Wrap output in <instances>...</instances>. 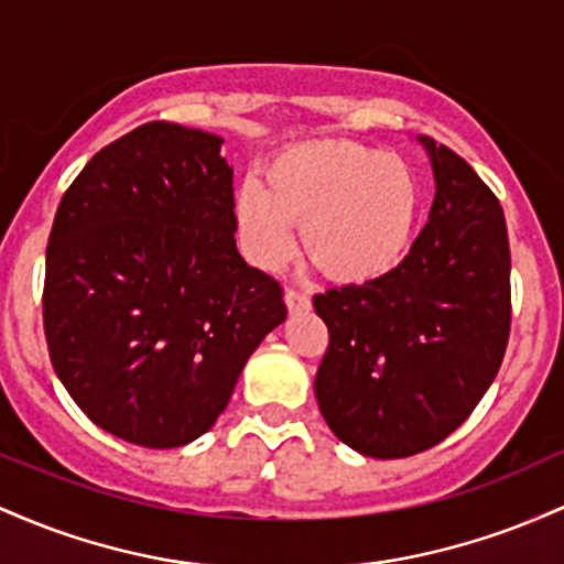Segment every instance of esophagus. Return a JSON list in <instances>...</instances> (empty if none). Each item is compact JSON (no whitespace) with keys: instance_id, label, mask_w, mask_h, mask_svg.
<instances>
[{"instance_id":"esophagus-1","label":"esophagus","mask_w":564,"mask_h":564,"mask_svg":"<svg viewBox=\"0 0 564 564\" xmlns=\"http://www.w3.org/2000/svg\"><path fill=\"white\" fill-rule=\"evenodd\" d=\"M284 303H288V312L295 314L306 312V308L312 306V299H308L306 293H299V290H288V293H284Z\"/></svg>"}]
</instances>
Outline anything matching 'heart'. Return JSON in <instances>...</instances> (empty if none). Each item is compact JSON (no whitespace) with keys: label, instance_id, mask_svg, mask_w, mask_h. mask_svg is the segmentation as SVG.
I'll use <instances>...</instances> for the list:
<instances>
[{"label":"heart","instance_id":"heart-1","mask_svg":"<svg viewBox=\"0 0 564 564\" xmlns=\"http://www.w3.org/2000/svg\"><path fill=\"white\" fill-rule=\"evenodd\" d=\"M421 183L394 154L357 143H303L265 164V186L245 181L234 224L245 256L280 269L303 248L340 282H370L397 269L413 242Z\"/></svg>","mask_w":564,"mask_h":564}]
</instances>
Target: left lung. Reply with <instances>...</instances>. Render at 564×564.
<instances>
[{
	"label": "left lung",
	"mask_w": 564,
	"mask_h": 564,
	"mask_svg": "<svg viewBox=\"0 0 564 564\" xmlns=\"http://www.w3.org/2000/svg\"><path fill=\"white\" fill-rule=\"evenodd\" d=\"M436 194L404 261L314 295L330 346L314 394L330 432L370 458L440 445L498 376L511 325V256L496 194L447 145L419 135Z\"/></svg>",
	"instance_id": "obj_1"
}]
</instances>
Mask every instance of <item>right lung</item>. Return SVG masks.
I'll return each mask as SVG.
<instances>
[{
  "label": "right lung",
  "mask_w": 564,
  "mask_h": 564,
  "mask_svg": "<svg viewBox=\"0 0 564 564\" xmlns=\"http://www.w3.org/2000/svg\"><path fill=\"white\" fill-rule=\"evenodd\" d=\"M220 145L213 132L141 124L85 164L55 213L50 359L82 413L132 445L205 434L288 316L280 282L237 250Z\"/></svg>",
  "instance_id": "right-lung-1"
}]
</instances>
